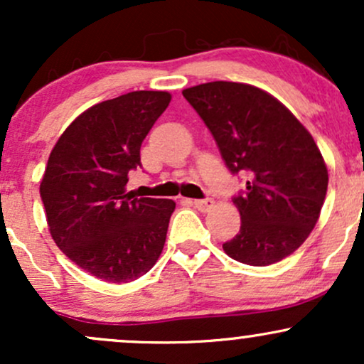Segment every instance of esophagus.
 Instances as JSON below:
<instances>
[{"instance_id": "34e87169", "label": "esophagus", "mask_w": 364, "mask_h": 364, "mask_svg": "<svg viewBox=\"0 0 364 364\" xmlns=\"http://www.w3.org/2000/svg\"><path fill=\"white\" fill-rule=\"evenodd\" d=\"M195 208H198L200 212H207L214 207V198H202V200H193Z\"/></svg>"}]
</instances>
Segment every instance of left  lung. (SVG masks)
Segmentation results:
<instances>
[{
	"mask_svg": "<svg viewBox=\"0 0 364 364\" xmlns=\"http://www.w3.org/2000/svg\"><path fill=\"white\" fill-rule=\"evenodd\" d=\"M183 95L210 129L232 174L248 173L232 202L240 232L223 245L246 265L281 262L299 248L318 220L328 173L308 129L258 87L208 82Z\"/></svg>",
	"mask_w": 364,
	"mask_h": 364,
	"instance_id": "obj_1",
	"label": "left lung"
}]
</instances>
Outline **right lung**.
Instances as JSON below:
<instances>
[{
    "instance_id": "right-lung-1",
    "label": "right lung",
    "mask_w": 364,
    "mask_h": 364,
    "mask_svg": "<svg viewBox=\"0 0 364 364\" xmlns=\"http://www.w3.org/2000/svg\"><path fill=\"white\" fill-rule=\"evenodd\" d=\"M171 94L136 90L92 106L65 129L41 181L54 243L82 270L124 284L147 274L162 253L176 203L133 198L129 171Z\"/></svg>"
}]
</instances>
